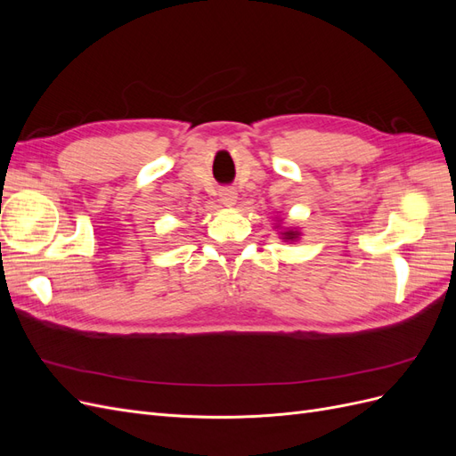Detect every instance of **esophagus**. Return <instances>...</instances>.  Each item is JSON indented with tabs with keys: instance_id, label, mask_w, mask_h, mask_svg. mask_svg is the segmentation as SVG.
Wrapping results in <instances>:
<instances>
[{
	"instance_id": "obj_1",
	"label": "esophagus",
	"mask_w": 456,
	"mask_h": 456,
	"mask_svg": "<svg viewBox=\"0 0 456 456\" xmlns=\"http://www.w3.org/2000/svg\"><path fill=\"white\" fill-rule=\"evenodd\" d=\"M218 196H220V201H223V205L226 207H233L238 203V191L233 188H223L218 191Z\"/></svg>"
}]
</instances>
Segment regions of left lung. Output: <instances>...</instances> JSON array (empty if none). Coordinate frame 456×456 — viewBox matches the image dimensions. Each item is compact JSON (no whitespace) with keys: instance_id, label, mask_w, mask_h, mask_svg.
<instances>
[{"instance_id":"obj_1","label":"left lung","mask_w":456,"mask_h":456,"mask_svg":"<svg viewBox=\"0 0 456 456\" xmlns=\"http://www.w3.org/2000/svg\"><path fill=\"white\" fill-rule=\"evenodd\" d=\"M280 223V220H278ZM275 228H280V224H275ZM280 238L283 241H297L300 238V232L297 228H280Z\"/></svg>"}]
</instances>
